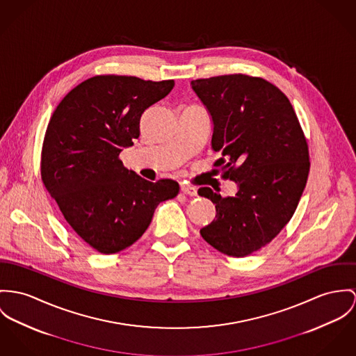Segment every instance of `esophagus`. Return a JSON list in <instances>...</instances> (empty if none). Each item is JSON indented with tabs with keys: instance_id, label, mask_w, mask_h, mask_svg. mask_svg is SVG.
I'll use <instances>...</instances> for the list:
<instances>
[{
	"instance_id": "34e87169",
	"label": "esophagus",
	"mask_w": 356,
	"mask_h": 356,
	"mask_svg": "<svg viewBox=\"0 0 356 356\" xmlns=\"http://www.w3.org/2000/svg\"><path fill=\"white\" fill-rule=\"evenodd\" d=\"M181 192L186 195H190V196H196V188L188 186V184H181Z\"/></svg>"
}]
</instances>
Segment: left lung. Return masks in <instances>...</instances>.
Returning a JSON list of instances; mask_svg holds the SVG:
<instances>
[{
    "instance_id": "8db88e82",
    "label": "left lung",
    "mask_w": 356,
    "mask_h": 356,
    "mask_svg": "<svg viewBox=\"0 0 356 356\" xmlns=\"http://www.w3.org/2000/svg\"><path fill=\"white\" fill-rule=\"evenodd\" d=\"M191 86L213 122L211 147L222 154L214 165L237 184L227 197L210 187L197 190L217 211L200 234L220 253L244 257L293 217L310 168L307 143L291 103L271 82L229 74Z\"/></svg>"
}]
</instances>
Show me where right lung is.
I'll list each match as a JSON object with an SVG mask.
<instances>
[{
    "instance_id": "obj_1",
    "label": "right lung",
    "mask_w": 356,
    "mask_h": 356,
    "mask_svg": "<svg viewBox=\"0 0 356 356\" xmlns=\"http://www.w3.org/2000/svg\"><path fill=\"white\" fill-rule=\"evenodd\" d=\"M175 81L96 76L72 89L49 122L42 180L82 240L110 254L133 245L157 206L179 193L175 180L147 181L119 160L139 137L143 112Z\"/></svg>"
}]
</instances>
